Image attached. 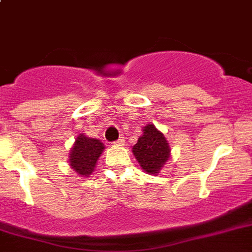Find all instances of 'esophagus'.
<instances>
[{
	"label": "esophagus",
	"mask_w": 252,
	"mask_h": 252,
	"mask_svg": "<svg viewBox=\"0 0 252 252\" xmlns=\"http://www.w3.org/2000/svg\"><path fill=\"white\" fill-rule=\"evenodd\" d=\"M125 144V139L124 137H120L118 140L115 141V145H124Z\"/></svg>",
	"instance_id": "esophagus-1"
}]
</instances>
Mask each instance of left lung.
<instances>
[{"instance_id":"8db88e82","label":"left lung","mask_w":252,"mask_h":252,"mask_svg":"<svg viewBox=\"0 0 252 252\" xmlns=\"http://www.w3.org/2000/svg\"><path fill=\"white\" fill-rule=\"evenodd\" d=\"M144 132L132 148L135 158L141 168L148 173L157 175L169 158V145L164 135L149 124L144 127Z\"/></svg>"}]
</instances>
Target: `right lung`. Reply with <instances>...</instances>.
<instances>
[{
  "mask_svg": "<svg viewBox=\"0 0 252 252\" xmlns=\"http://www.w3.org/2000/svg\"><path fill=\"white\" fill-rule=\"evenodd\" d=\"M104 145L96 139L79 135L71 149L70 165L80 176H89L93 172L96 160L103 153Z\"/></svg>",
  "mask_w": 252,
  "mask_h": 252,
  "instance_id": "add662e5",
  "label": "right lung"
}]
</instances>
